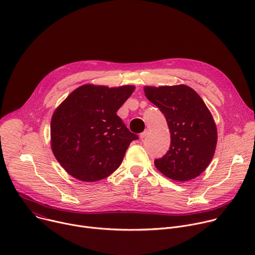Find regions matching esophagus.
<instances>
[{
    "instance_id": "1",
    "label": "esophagus",
    "mask_w": 255,
    "mask_h": 255,
    "mask_svg": "<svg viewBox=\"0 0 255 255\" xmlns=\"http://www.w3.org/2000/svg\"><path fill=\"white\" fill-rule=\"evenodd\" d=\"M148 135V131L147 130H145V131H143L141 134H140V139L141 140H143L145 137H146Z\"/></svg>"
}]
</instances>
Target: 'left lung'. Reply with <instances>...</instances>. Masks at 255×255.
<instances>
[{"instance_id":"obj_1","label":"left lung","mask_w":255,"mask_h":255,"mask_svg":"<svg viewBox=\"0 0 255 255\" xmlns=\"http://www.w3.org/2000/svg\"><path fill=\"white\" fill-rule=\"evenodd\" d=\"M145 96L164 115L169 132L168 151L154 160L166 177L187 181L210 164L216 149L217 128L202 98L185 85L145 87Z\"/></svg>"}]
</instances>
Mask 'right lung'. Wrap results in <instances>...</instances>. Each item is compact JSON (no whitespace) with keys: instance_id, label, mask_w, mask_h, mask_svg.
<instances>
[{"instance_id":"1","label":"right lung","mask_w":255,"mask_h":255,"mask_svg":"<svg viewBox=\"0 0 255 255\" xmlns=\"http://www.w3.org/2000/svg\"><path fill=\"white\" fill-rule=\"evenodd\" d=\"M135 87L84 85L72 92L52 115L51 148L60 165L83 181L113 173L138 136L117 115Z\"/></svg>"}]
</instances>
